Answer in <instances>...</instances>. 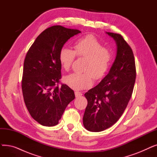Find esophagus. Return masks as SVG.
<instances>
[{
  "instance_id": "esophagus-1",
  "label": "esophagus",
  "mask_w": 157,
  "mask_h": 157,
  "mask_svg": "<svg viewBox=\"0 0 157 157\" xmlns=\"http://www.w3.org/2000/svg\"><path fill=\"white\" fill-rule=\"evenodd\" d=\"M82 95V93L79 92H75V96L76 97H79Z\"/></svg>"
}]
</instances>
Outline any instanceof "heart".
<instances>
[{"label": "heart", "mask_w": 157, "mask_h": 157, "mask_svg": "<svg viewBox=\"0 0 157 157\" xmlns=\"http://www.w3.org/2000/svg\"><path fill=\"white\" fill-rule=\"evenodd\" d=\"M85 58L84 73H72L64 78V82L74 90H82L92 84V77L95 80L102 79L108 72L112 60L109 49L103 48L101 43L93 35H87L78 39L74 44V51L62 48L59 59L62 67L69 71L75 59Z\"/></svg>", "instance_id": "b5f03b06"}]
</instances>
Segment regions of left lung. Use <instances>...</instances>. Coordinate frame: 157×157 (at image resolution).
Returning <instances> with one entry per match:
<instances>
[{
	"label": "left lung",
	"mask_w": 157,
	"mask_h": 157,
	"mask_svg": "<svg viewBox=\"0 0 157 157\" xmlns=\"http://www.w3.org/2000/svg\"><path fill=\"white\" fill-rule=\"evenodd\" d=\"M116 42L117 55L108 74L85 96L88 104L83 125L90 132L111 127L121 117L132 94L136 71L132 50L123 37L105 32Z\"/></svg>",
	"instance_id": "obj_1"
}]
</instances>
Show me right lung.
Wrapping results in <instances>:
<instances>
[{"label":"right lung","mask_w":157,"mask_h":157,"mask_svg":"<svg viewBox=\"0 0 157 157\" xmlns=\"http://www.w3.org/2000/svg\"><path fill=\"white\" fill-rule=\"evenodd\" d=\"M79 33L60 25L49 27L36 38L25 59L21 81L24 102L33 119L43 126L57 125L75 98L67 85L58 86L62 68L59 55L65 43Z\"/></svg>","instance_id":"obj_1"}]
</instances>
